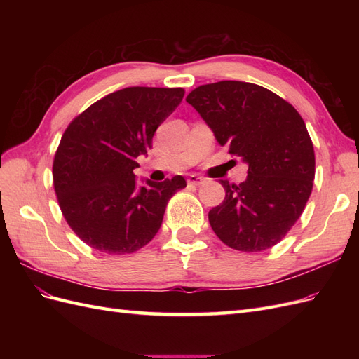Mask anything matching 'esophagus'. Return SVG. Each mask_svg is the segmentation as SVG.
Returning a JSON list of instances; mask_svg holds the SVG:
<instances>
[{"instance_id":"34e87169","label":"esophagus","mask_w":359,"mask_h":359,"mask_svg":"<svg viewBox=\"0 0 359 359\" xmlns=\"http://www.w3.org/2000/svg\"><path fill=\"white\" fill-rule=\"evenodd\" d=\"M187 182H189V184H193V186H201V184L205 182V178L201 177V175H194V173H193V175L189 177Z\"/></svg>"}]
</instances>
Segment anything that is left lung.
I'll return each instance as SVG.
<instances>
[{
    "instance_id": "1",
    "label": "left lung",
    "mask_w": 359,
    "mask_h": 359,
    "mask_svg": "<svg viewBox=\"0 0 359 359\" xmlns=\"http://www.w3.org/2000/svg\"><path fill=\"white\" fill-rule=\"evenodd\" d=\"M222 147L248 165L241 184L222 181L224 201L208 219L231 248L264 252L280 243L311 194L314 149L306 123L285 99L264 86L220 81L187 95Z\"/></svg>"
}]
</instances>
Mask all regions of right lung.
<instances>
[{"mask_svg":"<svg viewBox=\"0 0 359 359\" xmlns=\"http://www.w3.org/2000/svg\"><path fill=\"white\" fill-rule=\"evenodd\" d=\"M184 93L128 86L93 103L66 128L53 157V189L64 219L85 244L127 255L158 232L169 199L187 182L177 175L137 187L133 170Z\"/></svg>","mask_w":359,"mask_h":359,"instance_id":"obj_1","label":"right lung"}]
</instances>
